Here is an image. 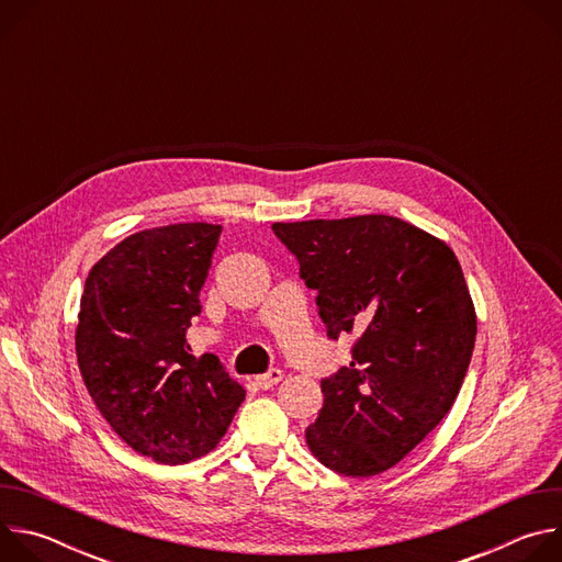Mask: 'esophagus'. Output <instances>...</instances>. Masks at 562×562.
<instances>
[{
  "label": "esophagus",
  "mask_w": 562,
  "mask_h": 562,
  "mask_svg": "<svg viewBox=\"0 0 562 562\" xmlns=\"http://www.w3.org/2000/svg\"><path fill=\"white\" fill-rule=\"evenodd\" d=\"M282 371L280 369H271V371H267V373H262V375H256V384L260 386V389H271L273 384H278L280 380H282Z\"/></svg>",
  "instance_id": "34e87169"
}]
</instances>
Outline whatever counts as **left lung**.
<instances>
[{
    "mask_svg": "<svg viewBox=\"0 0 562 562\" xmlns=\"http://www.w3.org/2000/svg\"><path fill=\"white\" fill-rule=\"evenodd\" d=\"M317 291L327 336L358 334L349 367L323 380L306 445L325 467L378 475L447 416L475 345V308L456 254L391 215L276 222Z\"/></svg>",
    "mask_w": 562,
    "mask_h": 562,
    "instance_id": "8db88e82",
    "label": "left lung"
}]
</instances>
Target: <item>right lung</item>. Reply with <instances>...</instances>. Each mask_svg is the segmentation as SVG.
<instances>
[{
	"label": "right lung",
	"instance_id": "right-lung-1",
	"mask_svg": "<svg viewBox=\"0 0 562 562\" xmlns=\"http://www.w3.org/2000/svg\"><path fill=\"white\" fill-rule=\"evenodd\" d=\"M222 226L146 228L89 273L75 331L77 364L100 414L137 453L195 460L222 440L245 386L187 342Z\"/></svg>",
	"mask_w": 562,
	"mask_h": 562
}]
</instances>
